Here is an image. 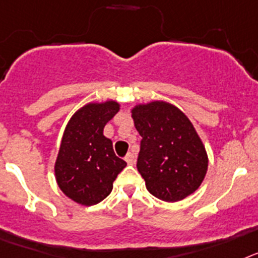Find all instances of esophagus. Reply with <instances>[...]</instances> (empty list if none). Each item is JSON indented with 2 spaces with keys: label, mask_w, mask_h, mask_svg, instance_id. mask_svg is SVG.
<instances>
[{
  "label": "esophagus",
  "mask_w": 258,
  "mask_h": 258,
  "mask_svg": "<svg viewBox=\"0 0 258 258\" xmlns=\"http://www.w3.org/2000/svg\"><path fill=\"white\" fill-rule=\"evenodd\" d=\"M124 160H126V162L128 163V165H135V156H134V153H131V152L127 154Z\"/></svg>",
  "instance_id": "obj_1"
}]
</instances>
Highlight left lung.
<instances>
[{
	"label": "left lung",
	"instance_id": "left-lung-1",
	"mask_svg": "<svg viewBox=\"0 0 258 258\" xmlns=\"http://www.w3.org/2000/svg\"><path fill=\"white\" fill-rule=\"evenodd\" d=\"M131 113L143 138L136 166L148 191L167 203L194 194L207 175L208 154L188 116L165 101L139 104Z\"/></svg>",
	"mask_w": 258,
	"mask_h": 258
}]
</instances>
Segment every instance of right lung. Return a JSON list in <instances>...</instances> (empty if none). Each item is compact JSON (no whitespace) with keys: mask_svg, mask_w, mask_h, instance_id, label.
Instances as JSON below:
<instances>
[{"mask_svg":"<svg viewBox=\"0 0 258 258\" xmlns=\"http://www.w3.org/2000/svg\"><path fill=\"white\" fill-rule=\"evenodd\" d=\"M119 111L113 100L89 102L67 123L54 165L58 187L75 203L91 207L110 195L113 182L127 163L104 136L106 123Z\"/></svg>","mask_w":258,"mask_h":258,"instance_id":"1","label":"right lung"}]
</instances>
